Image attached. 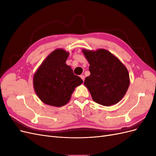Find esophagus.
I'll return each mask as SVG.
<instances>
[{
    "instance_id": "1",
    "label": "esophagus",
    "mask_w": 156,
    "mask_h": 156,
    "mask_svg": "<svg viewBox=\"0 0 156 156\" xmlns=\"http://www.w3.org/2000/svg\"><path fill=\"white\" fill-rule=\"evenodd\" d=\"M80 77H81V79L83 80V81H84V75H80Z\"/></svg>"
}]
</instances>
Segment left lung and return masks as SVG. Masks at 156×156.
Returning <instances> with one entry per match:
<instances>
[{"mask_svg":"<svg viewBox=\"0 0 156 156\" xmlns=\"http://www.w3.org/2000/svg\"><path fill=\"white\" fill-rule=\"evenodd\" d=\"M82 51L90 64V72L84 84L92 100L103 106L119 102L129 86V75L125 66L107 50Z\"/></svg>","mask_w":156,"mask_h":156,"instance_id":"1","label":"left lung"}]
</instances>
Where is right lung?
<instances>
[{
    "mask_svg": "<svg viewBox=\"0 0 156 156\" xmlns=\"http://www.w3.org/2000/svg\"><path fill=\"white\" fill-rule=\"evenodd\" d=\"M69 53L55 49L40 66L33 77V86L40 100L47 105L62 107L70 100L75 88L83 83L66 64Z\"/></svg>",
    "mask_w": 156,
    "mask_h": 156,
    "instance_id": "obj_1",
    "label": "right lung"
}]
</instances>
